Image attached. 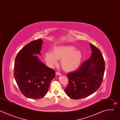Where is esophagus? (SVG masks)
<instances>
[{
	"mask_svg": "<svg viewBox=\"0 0 120 120\" xmlns=\"http://www.w3.org/2000/svg\"><path fill=\"white\" fill-rule=\"evenodd\" d=\"M56 75H62V73L59 71H56Z\"/></svg>",
	"mask_w": 120,
	"mask_h": 120,
	"instance_id": "1",
	"label": "esophagus"
}]
</instances>
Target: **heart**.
I'll list each match as a JSON object with an SVG mask.
<instances>
[{
    "mask_svg": "<svg viewBox=\"0 0 120 120\" xmlns=\"http://www.w3.org/2000/svg\"><path fill=\"white\" fill-rule=\"evenodd\" d=\"M46 61L50 66L56 65L57 60H61V65L66 71H71L77 69L80 65L82 55L80 51L75 50L71 46L54 47L52 53L48 52L44 56Z\"/></svg>",
    "mask_w": 120,
    "mask_h": 120,
    "instance_id": "heart-1",
    "label": "heart"
}]
</instances>
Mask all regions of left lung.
Masks as SVG:
<instances>
[{
  "mask_svg": "<svg viewBox=\"0 0 120 120\" xmlns=\"http://www.w3.org/2000/svg\"><path fill=\"white\" fill-rule=\"evenodd\" d=\"M92 54L77 70L67 73L68 85L64 90L71 98L87 97L100 87L103 79L105 62L100 50L90 43Z\"/></svg>",
  "mask_w": 120,
  "mask_h": 120,
  "instance_id": "8db88e82",
  "label": "left lung"
}]
</instances>
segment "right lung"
<instances>
[{
    "mask_svg": "<svg viewBox=\"0 0 120 120\" xmlns=\"http://www.w3.org/2000/svg\"><path fill=\"white\" fill-rule=\"evenodd\" d=\"M42 41L35 40L18 53L15 61L14 77L21 93L31 99H40L47 93L55 71L33 54L41 55Z\"/></svg>",
    "mask_w": 120,
    "mask_h": 120,
    "instance_id": "right-lung-1",
    "label": "right lung"
}]
</instances>
